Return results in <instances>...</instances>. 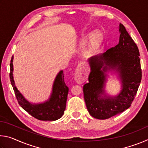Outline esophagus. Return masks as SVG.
I'll use <instances>...</instances> for the list:
<instances>
[{"label": "esophagus", "mask_w": 148, "mask_h": 148, "mask_svg": "<svg viewBox=\"0 0 148 148\" xmlns=\"http://www.w3.org/2000/svg\"><path fill=\"white\" fill-rule=\"evenodd\" d=\"M75 79L78 84H82L87 79V74L86 71H84V66L82 64H79L77 67L74 74Z\"/></svg>", "instance_id": "esophagus-1"}]
</instances>
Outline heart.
<instances>
[{
  "mask_svg": "<svg viewBox=\"0 0 148 148\" xmlns=\"http://www.w3.org/2000/svg\"><path fill=\"white\" fill-rule=\"evenodd\" d=\"M103 40V34L101 32L96 31L90 36L89 44L87 47V52L89 54H92L97 51Z\"/></svg>",
  "mask_w": 148,
  "mask_h": 148,
  "instance_id": "obj_1",
  "label": "heart"
}]
</instances>
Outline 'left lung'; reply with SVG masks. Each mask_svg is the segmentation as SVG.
Listing matches in <instances>:
<instances>
[{
  "instance_id": "left-lung-1",
  "label": "left lung",
  "mask_w": 148,
  "mask_h": 148,
  "mask_svg": "<svg viewBox=\"0 0 148 148\" xmlns=\"http://www.w3.org/2000/svg\"><path fill=\"white\" fill-rule=\"evenodd\" d=\"M119 31L118 44L88 59L91 72L83 87L84 100L89 113L96 119H108L129 108L141 82L138 48L121 23ZM112 70L122 82L121 91L115 97L106 95L104 90L107 72Z\"/></svg>"
}]
</instances>
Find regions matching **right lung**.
I'll return each instance as SVG.
<instances>
[{
  "instance_id": "obj_1",
  "label": "right lung",
  "mask_w": 148,
  "mask_h": 148,
  "mask_svg": "<svg viewBox=\"0 0 148 148\" xmlns=\"http://www.w3.org/2000/svg\"><path fill=\"white\" fill-rule=\"evenodd\" d=\"M13 59L10 61V78L16 99L19 104L26 112L41 121H56L62 116L66 108L69 87L64 81L63 71H60L55 79L52 92L49 99L46 102L40 104H32L25 98L15 85L13 77Z\"/></svg>"
}]
</instances>
